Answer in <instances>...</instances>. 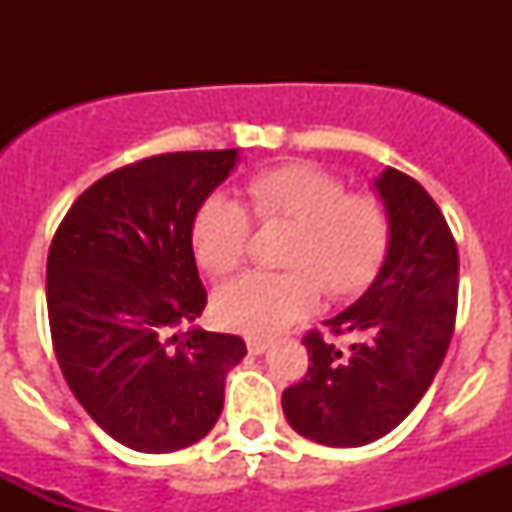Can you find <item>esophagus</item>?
<instances>
[{
    "mask_svg": "<svg viewBox=\"0 0 512 512\" xmlns=\"http://www.w3.org/2000/svg\"><path fill=\"white\" fill-rule=\"evenodd\" d=\"M266 348H269V341H264V338H259V336H251L248 338V351H251V354H264Z\"/></svg>",
    "mask_w": 512,
    "mask_h": 512,
    "instance_id": "1",
    "label": "esophagus"
}]
</instances>
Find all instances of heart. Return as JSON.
<instances>
[{
    "instance_id": "b5f03b06",
    "label": "heart",
    "mask_w": 512,
    "mask_h": 512,
    "mask_svg": "<svg viewBox=\"0 0 512 512\" xmlns=\"http://www.w3.org/2000/svg\"><path fill=\"white\" fill-rule=\"evenodd\" d=\"M259 223L292 225L287 271H251L215 295V318L251 336H274L315 310L323 287L330 297H354L377 279L392 246V215L379 194L348 192L336 171L310 161L256 171L243 184ZM253 220L241 200L210 194L194 212V259L225 277L246 259Z\"/></svg>"
}]
</instances>
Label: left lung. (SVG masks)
<instances>
[{
  "label": "left lung",
  "instance_id": "left-lung-1",
  "mask_svg": "<svg viewBox=\"0 0 512 512\" xmlns=\"http://www.w3.org/2000/svg\"><path fill=\"white\" fill-rule=\"evenodd\" d=\"M377 189L392 215L390 256L356 305L325 320L333 336L356 341L343 354L307 330V374L282 395L289 425L325 446H364L397 428L431 387L454 333L459 251L441 207L397 169Z\"/></svg>",
  "mask_w": 512,
  "mask_h": 512
}]
</instances>
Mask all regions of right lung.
<instances>
[{
  "instance_id": "obj_1",
  "label": "right lung",
  "mask_w": 512,
  "mask_h": 512,
  "mask_svg": "<svg viewBox=\"0 0 512 512\" xmlns=\"http://www.w3.org/2000/svg\"><path fill=\"white\" fill-rule=\"evenodd\" d=\"M235 153H161L110 171L53 235L45 300L58 366L81 408L128 449L169 454L207 436L225 374L246 356L241 336L179 330L207 305L194 212Z\"/></svg>"
}]
</instances>
